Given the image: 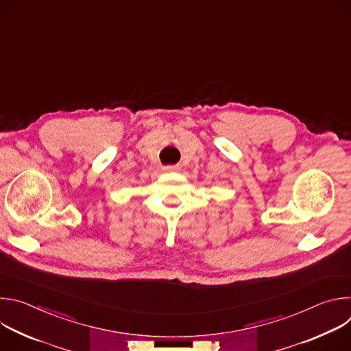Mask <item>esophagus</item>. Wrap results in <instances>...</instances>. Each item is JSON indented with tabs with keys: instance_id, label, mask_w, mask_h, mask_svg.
<instances>
[{
	"instance_id": "34e87169",
	"label": "esophagus",
	"mask_w": 351,
	"mask_h": 351,
	"mask_svg": "<svg viewBox=\"0 0 351 351\" xmlns=\"http://www.w3.org/2000/svg\"><path fill=\"white\" fill-rule=\"evenodd\" d=\"M162 171L164 172H176V171H179V167L178 165H168V167H164Z\"/></svg>"
}]
</instances>
